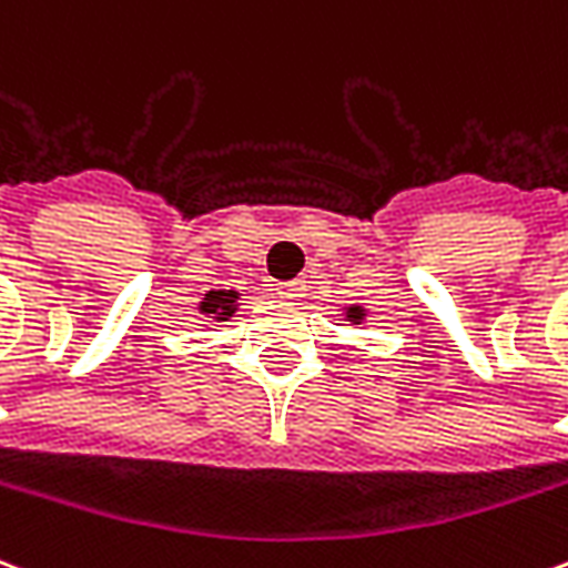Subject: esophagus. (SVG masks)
Masks as SVG:
<instances>
[{
	"mask_svg": "<svg viewBox=\"0 0 568 568\" xmlns=\"http://www.w3.org/2000/svg\"><path fill=\"white\" fill-rule=\"evenodd\" d=\"M276 292L283 294L285 301H297V297H303V292H306V285H303V280H292V283L276 285Z\"/></svg>",
	"mask_w": 568,
	"mask_h": 568,
	"instance_id": "esophagus-1",
	"label": "esophagus"
}]
</instances>
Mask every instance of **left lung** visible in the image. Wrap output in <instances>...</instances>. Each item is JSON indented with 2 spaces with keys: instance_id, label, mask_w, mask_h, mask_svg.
<instances>
[{
  "instance_id": "8db88e82",
  "label": "left lung",
  "mask_w": 568,
  "mask_h": 568,
  "mask_svg": "<svg viewBox=\"0 0 568 568\" xmlns=\"http://www.w3.org/2000/svg\"><path fill=\"white\" fill-rule=\"evenodd\" d=\"M345 318H348V322H361V318H363V310H361V306H352V310H348V315H345Z\"/></svg>"
}]
</instances>
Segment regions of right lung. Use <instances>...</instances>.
<instances>
[{
	"label": "right lung",
	"instance_id": "1",
	"mask_svg": "<svg viewBox=\"0 0 568 568\" xmlns=\"http://www.w3.org/2000/svg\"><path fill=\"white\" fill-rule=\"evenodd\" d=\"M199 310L216 322H226L229 315H235L237 310V292H207L205 301L199 303Z\"/></svg>",
	"mask_w": 568,
	"mask_h": 568
}]
</instances>
